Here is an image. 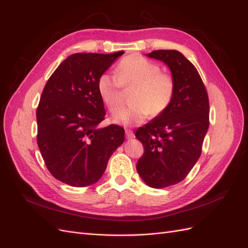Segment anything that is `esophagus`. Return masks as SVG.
<instances>
[{
    "instance_id": "obj_1",
    "label": "esophagus",
    "mask_w": 248,
    "mask_h": 248,
    "mask_svg": "<svg viewBox=\"0 0 248 248\" xmlns=\"http://www.w3.org/2000/svg\"><path fill=\"white\" fill-rule=\"evenodd\" d=\"M125 134H126V138L128 139V140H131V139L134 138V133H133V131L130 130V129H126V130H125Z\"/></svg>"
}]
</instances>
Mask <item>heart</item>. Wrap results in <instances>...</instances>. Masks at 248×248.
<instances>
[{
	"label": "heart",
	"mask_w": 248,
	"mask_h": 248,
	"mask_svg": "<svg viewBox=\"0 0 248 248\" xmlns=\"http://www.w3.org/2000/svg\"><path fill=\"white\" fill-rule=\"evenodd\" d=\"M122 88L132 89L131 106L118 111L114 122L125 126L141 124L149 115H162L175 95L172 77L162 72L158 64L139 54L126 56L117 64L115 74L102 73L97 80V91L110 112L121 107Z\"/></svg>",
	"instance_id": "heart-1"
}]
</instances>
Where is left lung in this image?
Returning <instances> with one entry per match:
<instances>
[{"instance_id":"8db88e82","label":"left lung","mask_w":248,"mask_h":248,"mask_svg":"<svg viewBox=\"0 0 248 248\" xmlns=\"http://www.w3.org/2000/svg\"><path fill=\"white\" fill-rule=\"evenodd\" d=\"M171 71L175 95L169 108L136 132L144 146L137 170L144 182L163 188L181 182L200 158L209 127V98L194 65L174 49L153 50Z\"/></svg>"}]
</instances>
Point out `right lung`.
Returning <instances> with one entry per match:
<instances>
[{"instance_id": "obj_1", "label": "right lung", "mask_w": 248, "mask_h": 248, "mask_svg": "<svg viewBox=\"0 0 248 248\" xmlns=\"http://www.w3.org/2000/svg\"><path fill=\"white\" fill-rule=\"evenodd\" d=\"M124 51L78 52L59 65L44 87L37 108V144L50 174L74 187L92 185L124 141V128H99L106 109L97 80Z\"/></svg>"}]
</instances>
